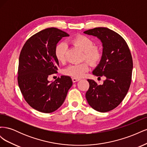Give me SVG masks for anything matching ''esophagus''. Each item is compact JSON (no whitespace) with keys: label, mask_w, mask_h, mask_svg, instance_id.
<instances>
[{"label":"esophagus","mask_w":147,"mask_h":147,"mask_svg":"<svg viewBox=\"0 0 147 147\" xmlns=\"http://www.w3.org/2000/svg\"><path fill=\"white\" fill-rule=\"evenodd\" d=\"M79 80H80V78H72V82L74 83L78 82Z\"/></svg>","instance_id":"esophagus-1"}]
</instances>
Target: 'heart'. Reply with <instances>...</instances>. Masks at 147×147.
Segmentation results:
<instances>
[{
  "mask_svg": "<svg viewBox=\"0 0 147 147\" xmlns=\"http://www.w3.org/2000/svg\"><path fill=\"white\" fill-rule=\"evenodd\" d=\"M74 45L76 46L84 52V59H86L92 65L98 64L102 57L100 49L94 47V42L90 38L84 35H78L70 40ZM67 46L65 42H59L55 49L56 58L60 63H64L65 60ZM89 70V64L87 62L78 64H72L64 70V74L74 78H81Z\"/></svg>",
  "mask_w": 147,
  "mask_h": 147,
  "instance_id": "heart-1",
  "label": "heart"
}]
</instances>
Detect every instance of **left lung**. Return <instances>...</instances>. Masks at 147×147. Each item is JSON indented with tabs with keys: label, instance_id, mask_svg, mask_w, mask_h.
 Wrapping results in <instances>:
<instances>
[{
	"label": "left lung",
	"instance_id": "1",
	"mask_svg": "<svg viewBox=\"0 0 147 147\" xmlns=\"http://www.w3.org/2000/svg\"><path fill=\"white\" fill-rule=\"evenodd\" d=\"M84 34L97 37L102 43L100 63L92 71L96 76H105L103 84L98 85L88 79L90 88L86 98L91 107L100 112L116 108L129 88L133 63L131 53L124 39L115 31L106 28H96Z\"/></svg>",
	"mask_w": 147,
	"mask_h": 147
}]
</instances>
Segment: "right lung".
<instances>
[{
	"label": "right lung",
	"mask_w": 147,
	"mask_h": 147,
	"mask_svg": "<svg viewBox=\"0 0 147 147\" xmlns=\"http://www.w3.org/2000/svg\"><path fill=\"white\" fill-rule=\"evenodd\" d=\"M68 36L57 28L45 29L30 37L21 51L18 82L25 100L38 112L49 113L58 109L72 85L71 78L64 75L55 82L48 80L59 66L55 47L62 38Z\"/></svg>",
	"instance_id": "add662e5"
}]
</instances>
